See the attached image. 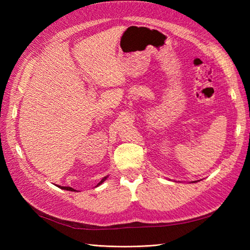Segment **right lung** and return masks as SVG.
Wrapping results in <instances>:
<instances>
[{"mask_svg":"<svg viewBox=\"0 0 250 250\" xmlns=\"http://www.w3.org/2000/svg\"><path fill=\"white\" fill-rule=\"evenodd\" d=\"M106 178H107V176H105L97 186H100L101 184H103V183L105 182V180H106ZM58 187H60L61 189H64V190H68V191H75V189H73V188H71V187H61V186H58Z\"/></svg>","mask_w":250,"mask_h":250,"instance_id":"obj_1","label":"right lung"}]
</instances>
